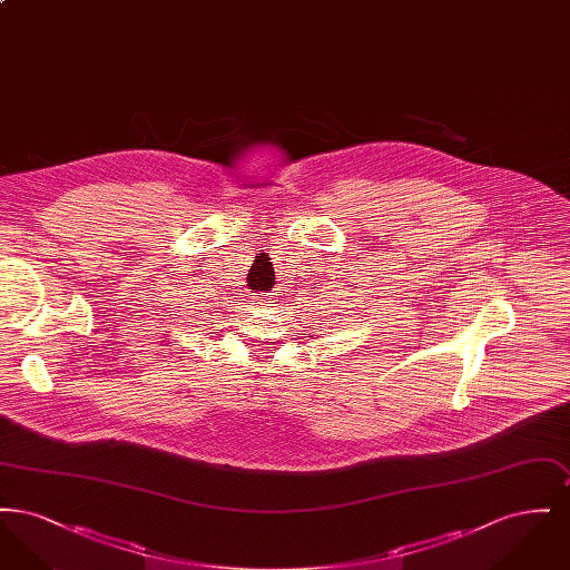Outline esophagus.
Masks as SVG:
<instances>
[{
    "instance_id": "34e87169",
    "label": "esophagus",
    "mask_w": 570,
    "mask_h": 570,
    "mask_svg": "<svg viewBox=\"0 0 570 570\" xmlns=\"http://www.w3.org/2000/svg\"><path fill=\"white\" fill-rule=\"evenodd\" d=\"M273 301V295H265V297L261 298V303H263V305H267V303H272Z\"/></svg>"
}]
</instances>
